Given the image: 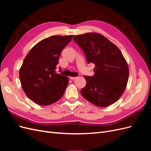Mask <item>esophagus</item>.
<instances>
[{"mask_svg":"<svg viewBox=\"0 0 151 151\" xmlns=\"http://www.w3.org/2000/svg\"><path fill=\"white\" fill-rule=\"evenodd\" d=\"M77 78V77H70V79L71 80H74V79H76Z\"/></svg>","mask_w":151,"mask_h":151,"instance_id":"obj_1","label":"esophagus"}]
</instances>
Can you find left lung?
Wrapping results in <instances>:
<instances>
[{"instance_id": "obj_1", "label": "left lung", "mask_w": 151, "mask_h": 151, "mask_svg": "<svg viewBox=\"0 0 151 151\" xmlns=\"http://www.w3.org/2000/svg\"><path fill=\"white\" fill-rule=\"evenodd\" d=\"M73 39L83 50L88 63L95 65L94 75L84 76L86 85L81 95L96 106H110L126 89L129 69L125 58L120 49L101 34L86 33Z\"/></svg>"}]
</instances>
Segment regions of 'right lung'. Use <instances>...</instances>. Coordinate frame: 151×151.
<instances>
[{
	"label": "right lung",
	"instance_id": "1",
	"mask_svg": "<svg viewBox=\"0 0 151 151\" xmlns=\"http://www.w3.org/2000/svg\"><path fill=\"white\" fill-rule=\"evenodd\" d=\"M73 35L52 36L40 41L26 55L19 69V79L24 93L39 105L57 102L64 94L68 77L56 74L62 50Z\"/></svg>",
	"mask_w": 151,
	"mask_h": 151
}]
</instances>
